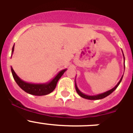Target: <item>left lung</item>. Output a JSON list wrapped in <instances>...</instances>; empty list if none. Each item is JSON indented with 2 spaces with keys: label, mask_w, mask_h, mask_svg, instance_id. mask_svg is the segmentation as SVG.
I'll return each mask as SVG.
<instances>
[{
  "label": "left lung",
  "mask_w": 133,
  "mask_h": 133,
  "mask_svg": "<svg viewBox=\"0 0 133 133\" xmlns=\"http://www.w3.org/2000/svg\"><path fill=\"white\" fill-rule=\"evenodd\" d=\"M123 58H124V54H123ZM123 76H122L121 78L120 79L119 82H118V83H117V84L116 86H115V87L112 88V89H110V90H108V91H106V92H103V93L98 94V95H85V94L83 93V92H81V90H80L79 89H78V87H77V84H76V81H75V89H76V90H77V93L78 94V95H79L80 97H83V98H86V99H89V100H99V99H102V98H105V97H106L109 96V95H110V94L112 93V92H113V91L115 90V89H116L117 87H118V86L119 85V84H120V83H121V82L122 79H123Z\"/></svg>",
  "instance_id": "left-lung-1"
}]
</instances>
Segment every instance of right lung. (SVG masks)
Instances as JSON below:
<instances>
[{
	"mask_svg": "<svg viewBox=\"0 0 133 133\" xmlns=\"http://www.w3.org/2000/svg\"><path fill=\"white\" fill-rule=\"evenodd\" d=\"M14 49H15V45L12 46V55L14 52ZM10 68H11V72L14 79L16 81L17 84L26 92L30 94V95H35V96H43V95H46L52 92L56 88V84L58 83V80L61 78L64 72L66 70V69L61 70L49 83L35 84V83H27V82L23 81L15 73L12 67L10 66Z\"/></svg>",
	"mask_w": 133,
	"mask_h": 133,
	"instance_id": "right-lung-1",
	"label": "right lung"
}]
</instances>
